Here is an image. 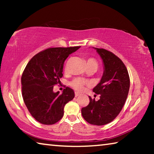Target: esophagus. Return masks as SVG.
<instances>
[{
  "mask_svg": "<svg viewBox=\"0 0 154 154\" xmlns=\"http://www.w3.org/2000/svg\"><path fill=\"white\" fill-rule=\"evenodd\" d=\"M80 94L79 93H77V92H75V97H77V96H79Z\"/></svg>",
  "mask_w": 154,
  "mask_h": 154,
  "instance_id": "obj_1",
  "label": "esophagus"
}]
</instances>
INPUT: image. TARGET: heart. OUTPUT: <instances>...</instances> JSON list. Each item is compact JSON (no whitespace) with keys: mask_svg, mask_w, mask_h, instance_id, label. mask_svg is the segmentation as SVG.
<instances>
[{"mask_svg":"<svg viewBox=\"0 0 154 154\" xmlns=\"http://www.w3.org/2000/svg\"><path fill=\"white\" fill-rule=\"evenodd\" d=\"M87 66L88 69H92L96 71L98 67V63L96 61V60L93 58H89L87 59ZM88 84V82L86 80L82 79V78H75L70 82L71 86L73 88L74 90L80 92L82 91L85 85Z\"/></svg>","mask_w":154,"mask_h":154,"instance_id":"heart-1","label":"heart"}]
</instances>
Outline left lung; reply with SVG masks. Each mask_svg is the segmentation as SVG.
<instances>
[{
  "instance_id": "1",
  "label": "left lung",
  "mask_w": 154,
  "mask_h": 154,
  "mask_svg": "<svg viewBox=\"0 0 154 154\" xmlns=\"http://www.w3.org/2000/svg\"><path fill=\"white\" fill-rule=\"evenodd\" d=\"M95 49L103 60L105 69L100 83L93 89L100 94V99L96 101L89 96L90 103L82 109V114L89 124L102 126L110 123L120 113L128 94L130 77L118 56L105 49Z\"/></svg>"
}]
</instances>
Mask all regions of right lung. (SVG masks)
I'll return each instance as SVG.
<instances>
[{
	"instance_id": "1",
	"label": "right lung",
	"mask_w": 154,
	"mask_h": 154,
	"mask_svg": "<svg viewBox=\"0 0 154 154\" xmlns=\"http://www.w3.org/2000/svg\"><path fill=\"white\" fill-rule=\"evenodd\" d=\"M79 48H48L34 56L26 66L21 78L22 97L31 116L40 123L51 125L60 120L65 105L75 97L69 87L61 94L53 89L63 76L65 60Z\"/></svg>"
}]
</instances>
